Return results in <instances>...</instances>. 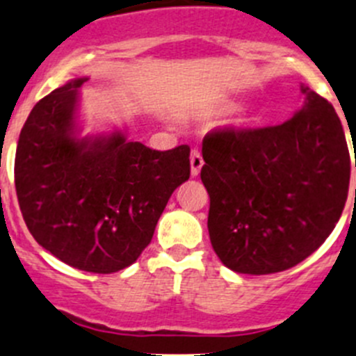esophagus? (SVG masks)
<instances>
[{
  "mask_svg": "<svg viewBox=\"0 0 356 356\" xmlns=\"http://www.w3.org/2000/svg\"><path fill=\"white\" fill-rule=\"evenodd\" d=\"M202 164L204 159L202 156H200L199 150H192V154H190V173H192V177H197V175L200 173Z\"/></svg>",
  "mask_w": 356,
  "mask_h": 356,
  "instance_id": "1",
  "label": "esophagus"
}]
</instances>
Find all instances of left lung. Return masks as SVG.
Here are the masks:
<instances>
[{
  "mask_svg": "<svg viewBox=\"0 0 356 356\" xmlns=\"http://www.w3.org/2000/svg\"><path fill=\"white\" fill-rule=\"evenodd\" d=\"M301 93L305 105L284 124L214 129L202 142L211 244L237 273L296 266L325 242L346 204L343 124L325 98L308 86Z\"/></svg>",
  "mask_w": 356,
  "mask_h": 356,
  "instance_id": "8db88e82",
  "label": "left lung"
}]
</instances>
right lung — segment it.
I'll return each mask as SVG.
<instances>
[{
	"label": "right lung",
	"mask_w": 356,
	"mask_h": 356,
	"mask_svg": "<svg viewBox=\"0 0 356 356\" xmlns=\"http://www.w3.org/2000/svg\"><path fill=\"white\" fill-rule=\"evenodd\" d=\"M76 77L31 111L15 154V188L27 228L60 261L91 273L133 265L177 186L190 149L152 150L122 131L79 136Z\"/></svg>",
	"instance_id": "right-lung-1"
}]
</instances>
